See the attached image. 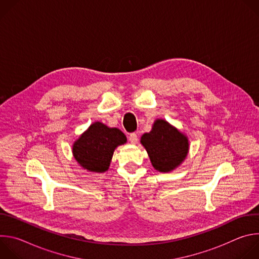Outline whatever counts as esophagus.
<instances>
[{"label": "esophagus", "mask_w": 259, "mask_h": 259, "mask_svg": "<svg viewBox=\"0 0 259 259\" xmlns=\"http://www.w3.org/2000/svg\"><path fill=\"white\" fill-rule=\"evenodd\" d=\"M129 141L131 143H136L138 141V135L136 133H131L129 135Z\"/></svg>", "instance_id": "esophagus-1"}]
</instances>
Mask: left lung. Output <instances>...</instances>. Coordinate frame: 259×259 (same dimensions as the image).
<instances>
[{
	"label": "left lung",
	"instance_id": "8db88e82",
	"mask_svg": "<svg viewBox=\"0 0 259 259\" xmlns=\"http://www.w3.org/2000/svg\"><path fill=\"white\" fill-rule=\"evenodd\" d=\"M140 141L154 168L160 172L175 169L186 159L189 151L188 137L164 120H157L152 131L143 134Z\"/></svg>",
	"mask_w": 259,
	"mask_h": 259
}]
</instances>
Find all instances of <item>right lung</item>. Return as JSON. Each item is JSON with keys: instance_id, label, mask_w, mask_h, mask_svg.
<instances>
[{"instance_id": "add662e5", "label": "right lung", "mask_w": 259, "mask_h": 259, "mask_svg": "<svg viewBox=\"0 0 259 259\" xmlns=\"http://www.w3.org/2000/svg\"><path fill=\"white\" fill-rule=\"evenodd\" d=\"M126 141L121 130L96 122L73 143L72 153L84 169L101 173L108 169L116 147Z\"/></svg>"}]
</instances>
